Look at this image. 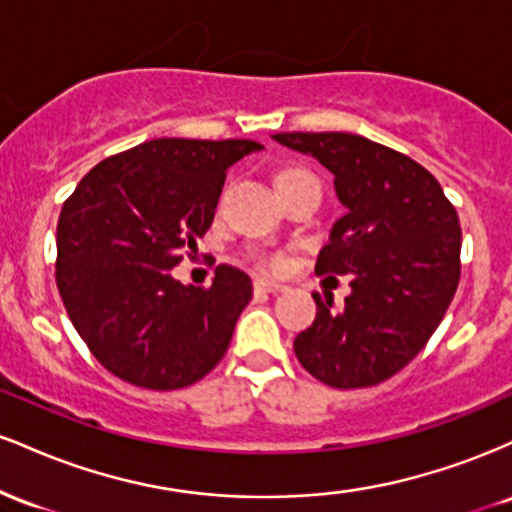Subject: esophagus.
Returning a JSON list of instances; mask_svg holds the SVG:
<instances>
[{"label": "esophagus", "mask_w": 512, "mask_h": 512, "mask_svg": "<svg viewBox=\"0 0 512 512\" xmlns=\"http://www.w3.org/2000/svg\"><path fill=\"white\" fill-rule=\"evenodd\" d=\"M286 286L284 284H276V281L269 279H255V293H281Z\"/></svg>", "instance_id": "esophagus-1"}]
</instances>
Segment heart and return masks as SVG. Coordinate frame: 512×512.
Returning a JSON list of instances; mask_svg holds the SVG:
<instances>
[{
    "label": "heart",
    "instance_id": "1",
    "mask_svg": "<svg viewBox=\"0 0 512 512\" xmlns=\"http://www.w3.org/2000/svg\"><path fill=\"white\" fill-rule=\"evenodd\" d=\"M291 178H313V173H308V170H303V168H291V170H284V173L276 178V182L291 180ZM267 264H269V267H281V264H284V257H279V255L269 257Z\"/></svg>",
    "mask_w": 512,
    "mask_h": 512
}]
</instances>
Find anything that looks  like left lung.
<instances>
[{
  "mask_svg": "<svg viewBox=\"0 0 512 512\" xmlns=\"http://www.w3.org/2000/svg\"><path fill=\"white\" fill-rule=\"evenodd\" d=\"M334 175L346 214L317 274H349L342 308L313 293V325L293 342L301 366L337 390L378 385L424 349L460 284L462 231L440 182L409 156L349 132H281Z\"/></svg>",
  "mask_w": 512,
  "mask_h": 512,
  "instance_id": "8db88e82",
  "label": "left lung"
}]
</instances>
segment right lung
I'll use <instances>...</instances> for the list:
<instances>
[{"mask_svg": "<svg viewBox=\"0 0 512 512\" xmlns=\"http://www.w3.org/2000/svg\"><path fill=\"white\" fill-rule=\"evenodd\" d=\"M252 139H151L81 178L57 221V289L103 368L144 390H180L226 354L252 298L245 272L219 264L209 289L173 279L209 231L226 170Z\"/></svg>", "mask_w": 512, "mask_h": 512, "instance_id": "add662e5", "label": "right lung"}]
</instances>
